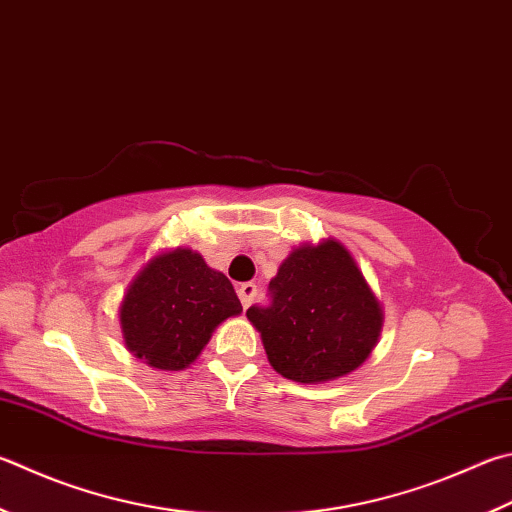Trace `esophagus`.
<instances>
[{
    "label": "esophagus",
    "mask_w": 512,
    "mask_h": 512,
    "mask_svg": "<svg viewBox=\"0 0 512 512\" xmlns=\"http://www.w3.org/2000/svg\"><path fill=\"white\" fill-rule=\"evenodd\" d=\"M255 293H257V286L255 284H241L239 288H237V295H239V302H241V306H244V309H248V304L253 302V297H255Z\"/></svg>",
    "instance_id": "1"
}]
</instances>
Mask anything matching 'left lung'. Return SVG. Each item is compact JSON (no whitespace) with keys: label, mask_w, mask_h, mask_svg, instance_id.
Masks as SVG:
<instances>
[{"label":"left lung","mask_w":512,"mask_h":512,"mask_svg":"<svg viewBox=\"0 0 512 512\" xmlns=\"http://www.w3.org/2000/svg\"><path fill=\"white\" fill-rule=\"evenodd\" d=\"M268 288L271 306H250L246 318L284 378L304 385L338 380L378 345L383 304L338 239L293 248Z\"/></svg>","instance_id":"8db88e82"}]
</instances>
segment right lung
<instances>
[{"instance_id": "add662e5", "label": "right lung", "mask_w": 512, "mask_h": 512, "mask_svg": "<svg viewBox=\"0 0 512 512\" xmlns=\"http://www.w3.org/2000/svg\"><path fill=\"white\" fill-rule=\"evenodd\" d=\"M239 313L228 277L190 248L147 259L118 306L127 351L161 371L188 369L219 324Z\"/></svg>"}]
</instances>
